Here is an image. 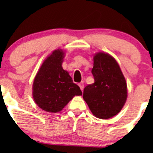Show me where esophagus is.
Listing matches in <instances>:
<instances>
[{"label": "esophagus", "instance_id": "esophagus-1", "mask_svg": "<svg viewBox=\"0 0 153 153\" xmlns=\"http://www.w3.org/2000/svg\"><path fill=\"white\" fill-rule=\"evenodd\" d=\"M78 85H79V87H80V90H81V91L83 90V88H84V83H83V82H80V83H78Z\"/></svg>", "mask_w": 153, "mask_h": 153}]
</instances>
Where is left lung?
<instances>
[{
  "mask_svg": "<svg viewBox=\"0 0 153 153\" xmlns=\"http://www.w3.org/2000/svg\"><path fill=\"white\" fill-rule=\"evenodd\" d=\"M94 82L85 87L84 101L97 118L107 119L122 110L127 101V82L119 64L110 54L99 52L91 71Z\"/></svg>",
  "mask_w": 153,
  "mask_h": 153,
  "instance_id": "obj_1",
  "label": "left lung"
}]
</instances>
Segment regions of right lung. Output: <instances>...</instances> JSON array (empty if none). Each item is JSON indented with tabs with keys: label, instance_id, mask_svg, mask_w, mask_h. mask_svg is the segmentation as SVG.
Here are the masks:
<instances>
[{
	"label": "right lung",
	"instance_id": "right-lung-1",
	"mask_svg": "<svg viewBox=\"0 0 153 153\" xmlns=\"http://www.w3.org/2000/svg\"><path fill=\"white\" fill-rule=\"evenodd\" d=\"M65 53L54 50L44 61L33 82V98L36 105L47 112L60 111L82 91L62 67Z\"/></svg>",
	"mask_w": 153,
	"mask_h": 153
}]
</instances>
